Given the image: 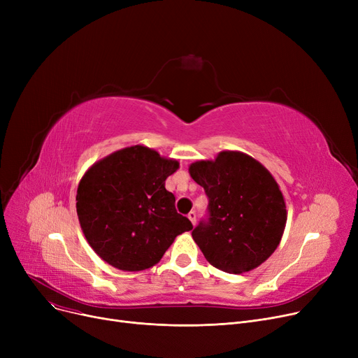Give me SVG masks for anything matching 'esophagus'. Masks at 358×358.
<instances>
[{
    "label": "esophagus",
    "mask_w": 358,
    "mask_h": 358,
    "mask_svg": "<svg viewBox=\"0 0 358 358\" xmlns=\"http://www.w3.org/2000/svg\"><path fill=\"white\" fill-rule=\"evenodd\" d=\"M189 219H190V222H192L193 224H196V220H197L196 212H190V213H189Z\"/></svg>",
    "instance_id": "esophagus-1"
}]
</instances>
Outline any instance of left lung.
I'll return each instance as SVG.
<instances>
[{"instance_id":"obj_1","label":"left lung","mask_w":358,"mask_h":358,"mask_svg":"<svg viewBox=\"0 0 358 358\" xmlns=\"http://www.w3.org/2000/svg\"><path fill=\"white\" fill-rule=\"evenodd\" d=\"M192 178L209 199L208 217L193 229L204 258L222 271L247 273L278 247L287 212L268 169L247 154L223 150L215 161H197Z\"/></svg>"}]
</instances>
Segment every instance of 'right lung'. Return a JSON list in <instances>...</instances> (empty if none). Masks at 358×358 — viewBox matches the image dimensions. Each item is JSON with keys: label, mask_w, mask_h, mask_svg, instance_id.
<instances>
[{"label": "right lung", "mask_w": 358, "mask_h": 358, "mask_svg": "<svg viewBox=\"0 0 358 358\" xmlns=\"http://www.w3.org/2000/svg\"><path fill=\"white\" fill-rule=\"evenodd\" d=\"M178 161L142 145L116 150L94 164L80 181L77 213L96 254L123 271L155 266L176 236L193 224L177 213L165 180Z\"/></svg>", "instance_id": "right-lung-1"}]
</instances>
